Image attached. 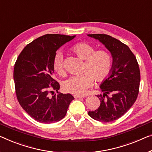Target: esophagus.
<instances>
[{
	"mask_svg": "<svg viewBox=\"0 0 152 152\" xmlns=\"http://www.w3.org/2000/svg\"><path fill=\"white\" fill-rule=\"evenodd\" d=\"M74 98H76V99H78V98H84V96H79V95H74Z\"/></svg>",
	"mask_w": 152,
	"mask_h": 152,
	"instance_id": "obj_1",
	"label": "esophagus"
}]
</instances>
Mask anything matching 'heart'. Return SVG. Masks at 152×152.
<instances>
[{"label": "heart", "instance_id": "b5f03b06", "mask_svg": "<svg viewBox=\"0 0 152 152\" xmlns=\"http://www.w3.org/2000/svg\"><path fill=\"white\" fill-rule=\"evenodd\" d=\"M71 51L79 58L85 61L83 72L80 76L69 78L63 83L65 91L76 95H82L93 85L94 78L96 82H102L111 73L113 65V56L106 50H98L86 42H78L71 48ZM53 68L58 75H64L63 56L61 53L54 55Z\"/></svg>", "mask_w": 152, "mask_h": 152}]
</instances>
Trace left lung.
Segmentation results:
<instances>
[{
    "label": "left lung",
    "instance_id": "1",
    "mask_svg": "<svg viewBox=\"0 0 152 152\" xmlns=\"http://www.w3.org/2000/svg\"><path fill=\"white\" fill-rule=\"evenodd\" d=\"M98 39L113 56L111 74L100 86V105L88 115L95 120L110 122L120 118L132 107L139 92L141 74L137 58L129 47L106 34H91Z\"/></svg>",
    "mask_w": 152,
    "mask_h": 152
}]
</instances>
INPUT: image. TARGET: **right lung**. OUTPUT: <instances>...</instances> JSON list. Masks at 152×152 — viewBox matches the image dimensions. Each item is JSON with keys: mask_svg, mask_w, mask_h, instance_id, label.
<instances>
[{"mask_svg": "<svg viewBox=\"0 0 152 152\" xmlns=\"http://www.w3.org/2000/svg\"><path fill=\"white\" fill-rule=\"evenodd\" d=\"M74 36L46 34L24 48L13 69L15 94L22 108L36 121L43 124L59 121L66 115L74 98L59 93L50 97L53 90L59 89L53 77V60L57 49Z\"/></svg>", "mask_w": 152, "mask_h": 152, "instance_id": "right-lung-1", "label": "right lung"}]
</instances>
